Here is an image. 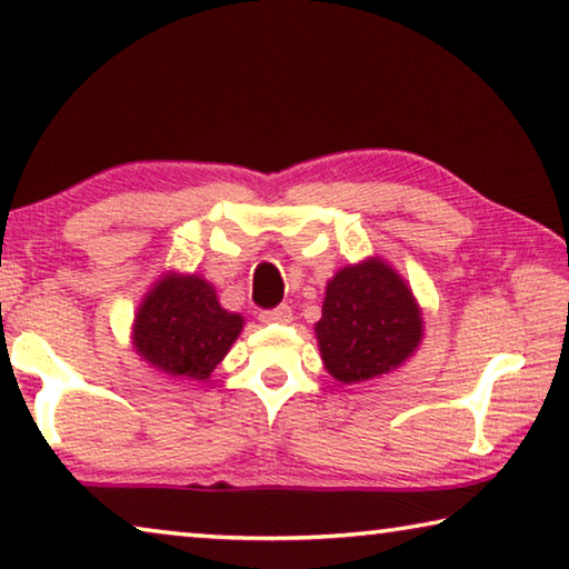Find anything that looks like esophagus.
Here are the masks:
<instances>
[{"label": "esophagus", "instance_id": "1", "mask_svg": "<svg viewBox=\"0 0 569 569\" xmlns=\"http://www.w3.org/2000/svg\"><path fill=\"white\" fill-rule=\"evenodd\" d=\"M293 319V311L291 306H276L271 311H261V321L263 323H291Z\"/></svg>", "mask_w": 569, "mask_h": 569}]
</instances>
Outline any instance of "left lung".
I'll list each match as a JSON object with an SVG mask.
<instances>
[{
	"instance_id": "1",
	"label": "left lung",
	"mask_w": 569,
	"mask_h": 569,
	"mask_svg": "<svg viewBox=\"0 0 569 569\" xmlns=\"http://www.w3.org/2000/svg\"><path fill=\"white\" fill-rule=\"evenodd\" d=\"M421 333L417 298L381 258L346 266L326 286L316 339L336 381L361 383L393 371L417 351Z\"/></svg>"
}]
</instances>
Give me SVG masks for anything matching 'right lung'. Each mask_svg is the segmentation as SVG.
<instances>
[{
    "mask_svg": "<svg viewBox=\"0 0 569 569\" xmlns=\"http://www.w3.org/2000/svg\"><path fill=\"white\" fill-rule=\"evenodd\" d=\"M240 331L243 316L226 311L206 278L166 273L142 298L132 346L168 377L206 381Z\"/></svg>",
    "mask_w": 569,
    "mask_h": 569,
    "instance_id": "1",
    "label": "right lung"
}]
</instances>
